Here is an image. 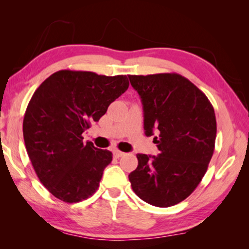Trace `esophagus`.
<instances>
[{
    "instance_id": "1",
    "label": "esophagus",
    "mask_w": 249,
    "mask_h": 249,
    "mask_svg": "<svg viewBox=\"0 0 249 249\" xmlns=\"http://www.w3.org/2000/svg\"><path fill=\"white\" fill-rule=\"evenodd\" d=\"M113 154H114L115 158H120L124 155V153H122V151H120V150H114V153H113Z\"/></svg>"
}]
</instances>
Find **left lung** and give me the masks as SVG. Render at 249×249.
Returning a JSON list of instances; mask_svg holds the SVG:
<instances>
[{"label": "left lung", "instance_id": "8db88e82", "mask_svg": "<svg viewBox=\"0 0 249 249\" xmlns=\"http://www.w3.org/2000/svg\"><path fill=\"white\" fill-rule=\"evenodd\" d=\"M140 94L146 136H153L159 154H138L128 175L142 201L168 208L191 195L213 156L216 120L212 104L200 89L178 73L128 75Z\"/></svg>", "mask_w": 249, "mask_h": 249}]
</instances>
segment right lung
I'll use <instances>...</instances> for the list:
<instances>
[{
    "label": "right lung",
    "instance_id": "1",
    "mask_svg": "<svg viewBox=\"0 0 249 249\" xmlns=\"http://www.w3.org/2000/svg\"><path fill=\"white\" fill-rule=\"evenodd\" d=\"M128 86L126 75L60 70L33 94L23 122L25 146L40 182L57 199L75 203L98 190L112 153L84 144L82 133Z\"/></svg>",
    "mask_w": 249,
    "mask_h": 249
}]
</instances>
